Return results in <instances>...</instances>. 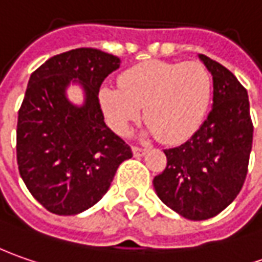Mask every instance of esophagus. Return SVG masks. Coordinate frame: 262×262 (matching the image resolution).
Listing matches in <instances>:
<instances>
[{
    "label": "esophagus",
    "mask_w": 262,
    "mask_h": 262,
    "mask_svg": "<svg viewBox=\"0 0 262 262\" xmlns=\"http://www.w3.org/2000/svg\"><path fill=\"white\" fill-rule=\"evenodd\" d=\"M132 152H133V155H135L136 158H139V157H143V155L146 154V149L139 148V146H133V148H132Z\"/></svg>",
    "instance_id": "1"
}]
</instances>
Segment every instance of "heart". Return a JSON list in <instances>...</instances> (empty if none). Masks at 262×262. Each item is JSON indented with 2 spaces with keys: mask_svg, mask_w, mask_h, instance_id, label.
<instances>
[{
  "mask_svg": "<svg viewBox=\"0 0 262 262\" xmlns=\"http://www.w3.org/2000/svg\"><path fill=\"white\" fill-rule=\"evenodd\" d=\"M212 75L200 62L146 60L126 69L119 86L104 85L98 101L107 124L124 135L143 107V135L167 143L197 130L212 98Z\"/></svg>",
  "mask_w": 262,
  "mask_h": 262,
  "instance_id": "1",
  "label": "heart"
}]
</instances>
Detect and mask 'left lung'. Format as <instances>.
<instances>
[{
    "mask_svg": "<svg viewBox=\"0 0 262 262\" xmlns=\"http://www.w3.org/2000/svg\"><path fill=\"white\" fill-rule=\"evenodd\" d=\"M199 59L212 75V110L190 139L164 150L167 168L154 178L161 202L190 221L210 219L235 200L247 177L254 133L247 90L219 62Z\"/></svg>",
    "mask_w": 262,
    "mask_h": 262,
    "instance_id": "1",
    "label": "left lung"
}]
</instances>
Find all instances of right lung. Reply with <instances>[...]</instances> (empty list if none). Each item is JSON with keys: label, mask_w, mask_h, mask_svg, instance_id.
<instances>
[{"label": "right lung", "mask_w": 262, "mask_h": 262, "mask_svg": "<svg viewBox=\"0 0 262 262\" xmlns=\"http://www.w3.org/2000/svg\"><path fill=\"white\" fill-rule=\"evenodd\" d=\"M122 60L93 48L48 59L30 75L17 123V164L24 184L49 212L82 213L101 200L132 149L107 127L98 101L104 78ZM83 90L81 104L68 88Z\"/></svg>", "instance_id": "1"}]
</instances>
